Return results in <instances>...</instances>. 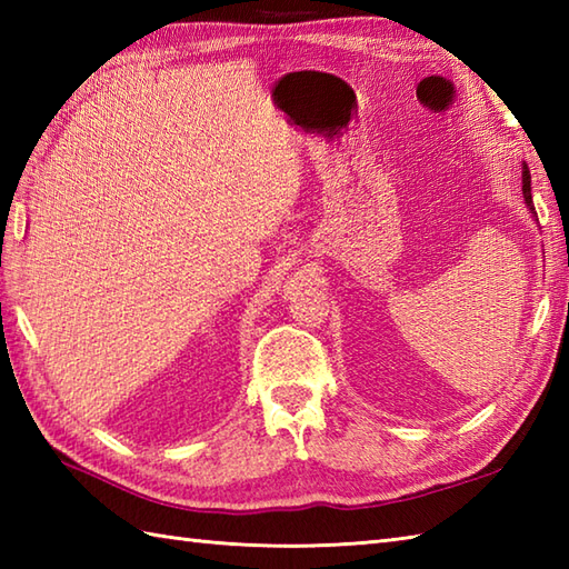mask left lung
I'll return each instance as SVG.
<instances>
[{
    "mask_svg": "<svg viewBox=\"0 0 569 569\" xmlns=\"http://www.w3.org/2000/svg\"><path fill=\"white\" fill-rule=\"evenodd\" d=\"M523 198H526V204L530 210H536L533 208V196H530V171H528V166L523 168ZM538 217V214H536Z\"/></svg>",
    "mask_w": 569,
    "mask_h": 569,
    "instance_id": "left-lung-1",
    "label": "left lung"
}]
</instances>
